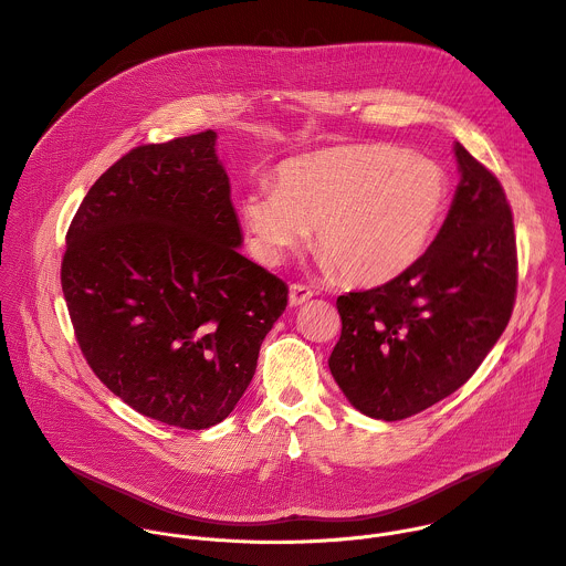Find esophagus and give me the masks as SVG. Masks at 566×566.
Here are the masks:
<instances>
[{"mask_svg": "<svg viewBox=\"0 0 566 566\" xmlns=\"http://www.w3.org/2000/svg\"><path fill=\"white\" fill-rule=\"evenodd\" d=\"M311 295H313V291H311L308 286H304V284H291V289H289V304H291V306H300V304H304Z\"/></svg>", "mask_w": 566, "mask_h": 566, "instance_id": "obj_1", "label": "esophagus"}]
</instances>
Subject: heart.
<instances>
[{
	"label": "heart",
	"mask_w": 566,
	"mask_h": 566,
	"mask_svg": "<svg viewBox=\"0 0 566 566\" xmlns=\"http://www.w3.org/2000/svg\"><path fill=\"white\" fill-rule=\"evenodd\" d=\"M448 186L428 160L385 147H336L297 156L239 201L251 249L269 266L315 234L325 271L380 286L410 271L443 217Z\"/></svg>",
	"instance_id": "b5f03b06"
}]
</instances>
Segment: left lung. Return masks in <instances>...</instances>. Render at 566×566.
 <instances>
[{"label":"left lung","instance_id":"8db88e82","mask_svg":"<svg viewBox=\"0 0 566 566\" xmlns=\"http://www.w3.org/2000/svg\"><path fill=\"white\" fill-rule=\"evenodd\" d=\"M459 186L419 262L338 297L329 369L365 417L400 421L457 391L504 334L515 302L513 214L500 181L454 143Z\"/></svg>","mask_w":566,"mask_h":566}]
</instances>
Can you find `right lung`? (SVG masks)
I'll use <instances>...</instances> for the list:
<instances>
[{
	"label": "right lung",
	"mask_w": 566,
	"mask_h": 566,
	"mask_svg": "<svg viewBox=\"0 0 566 566\" xmlns=\"http://www.w3.org/2000/svg\"><path fill=\"white\" fill-rule=\"evenodd\" d=\"M241 244L212 129L132 149L80 203L62 260L75 338L143 417L206 430L251 385L289 289Z\"/></svg>",
	"instance_id": "obj_1"
}]
</instances>
